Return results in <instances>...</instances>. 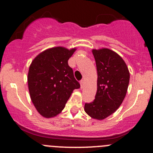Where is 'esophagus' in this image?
<instances>
[{"label": "esophagus", "mask_w": 153, "mask_h": 153, "mask_svg": "<svg viewBox=\"0 0 153 153\" xmlns=\"http://www.w3.org/2000/svg\"><path fill=\"white\" fill-rule=\"evenodd\" d=\"M83 85H84V80H80V88H83Z\"/></svg>", "instance_id": "obj_1"}]
</instances>
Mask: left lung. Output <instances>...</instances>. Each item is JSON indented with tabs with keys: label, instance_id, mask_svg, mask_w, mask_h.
<instances>
[{
	"label": "left lung",
	"instance_id": "1",
	"mask_svg": "<svg viewBox=\"0 0 153 153\" xmlns=\"http://www.w3.org/2000/svg\"><path fill=\"white\" fill-rule=\"evenodd\" d=\"M97 68V91L94 101L84 110L91 118L102 120L122 104L127 94L129 72L122 57L107 48L93 50Z\"/></svg>",
	"mask_w": 153,
	"mask_h": 153
}]
</instances>
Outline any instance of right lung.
<instances>
[{"label":"right lung","mask_w":153,"mask_h":153,"mask_svg":"<svg viewBox=\"0 0 153 153\" xmlns=\"http://www.w3.org/2000/svg\"><path fill=\"white\" fill-rule=\"evenodd\" d=\"M75 50L52 47L39 54L29 66L27 80L31 101L45 118L59 114L73 90L80 87L68 62Z\"/></svg>","instance_id":"right-lung-1"}]
</instances>
